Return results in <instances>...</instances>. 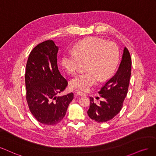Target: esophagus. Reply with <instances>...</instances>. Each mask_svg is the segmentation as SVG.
<instances>
[{"label": "esophagus", "instance_id": "1", "mask_svg": "<svg viewBox=\"0 0 156 156\" xmlns=\"http://www.w3.org/2000/svg\"><path fill=\"white\" fill-rule=\"evenodd\" d=\"M76 96H80V97H82V96H85V93H82V92H80V91H78V92H76Z\"/></svg>", "mask_w": 156, "mask_h": 156}]
</instances>
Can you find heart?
Instances as JSON below:
<instances>
[{"label": "heart", "mask_w": 156, "mask_h": 156, "mask_svg": "<svg viewBox=\"0 0 156 156\" xmlns=\"http://www.w3.org/2000/svg\"><path fill=\"white\" fill-rule=\"evenodd\" d=\"M119 59V51L116 44L93 37L78 43L73 48V52L65 53L62 64L65 71L73 74L77 71L80 60L87 61L85 69L87 71L77 74L71 81L73 88L87 91L98 79L104 81L112 76Z\"/></svg>", "instance_id": "obj_1"}]
</instances>
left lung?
I'll list each match as a JSON object with an SVG mask.
<instances>
[{
	"label": "left lung",
	"instance_id": "obj_1",
	"mask_svg": "<svg viewBox=\"0 0 156 156\" xmlns=\"http://www.w3.org/2000/svg\"><path fill=\"white\" fill-rule=\"evenodd\" d=\"M132 58L126 47H124L121 62L113 76L105 82L98 93L104 98L99 104L90 97L89 117L97 122H105L112 119L120 112L126 97L131 76Z\"/></svg>",
	"mask_w": 156,
	"mask_h": 156
}]
</instances>
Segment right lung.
Returning <instances> with one entry per match:
<instances>
[{"instance_id": "obj_1", "label": "right lung", "mask_w": 156, "mask_h": 156, "mask_svg": "<svg viewBox=\"0 0 156 156\" xmlns=\"http://www.w3.org/2000/svg\"><path fill=\"white\" fill-rule=\"evenodd\" d=\"M58 47L52 40L37 44L30 53L26 65V98L30 111L37 121L54 125L61 122L73 98L63 96L68 82L60 74L57 64Z\"/></svg>"}]
</instances>
